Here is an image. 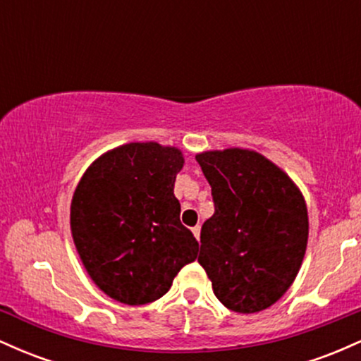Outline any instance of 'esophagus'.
Masks as SVG:
<instances>
[{
    "instance_id": "1",
    "label": "esophagus",
    "mask_w": 361,
    "mask_h": 361,
    "mask_svg": "<svg viewBox=\"0 0 361 361\" xmlns=\"http://www.w3.org/2000/svg\"><path fill=\"white\" fill-rule=\"evenodd\" d=\"M192 233H193V235L197 239H200V226H195L193 229H192Z\"/></svg>"
}]
</instances>
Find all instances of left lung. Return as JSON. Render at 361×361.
<instances>
[{
    "label": "left lung",
    "instance_id": "left-lung-1",
    "mask_svg": "<svg viewBox=\"0 0 361 361\" xmlns=\"http://www.w3.org/2000/svg\"><path fill=\"white\" fill-rule=\"evenodd\" d=\"M195 159L212 186L215 207L202 226L198 263L227 309H268L293 283L304 259V197L287 173L256 151H207Z\"/></svg>",
    "mask_w": 361,
    "mask_h": 361
}]
</instances>
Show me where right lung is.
Listing matches in <instances>:
<instances>
[{"instance_id": "obj_1", "label": "right lung", "mask_w": 361, "mask_h": 361, "mask_svg": "<svg viewBox=\"0 0 361 361\" xmlns=\"http://www.w3.org/2000/svg\"><path fill=\"white\" fill-rule=\"evenodd\" d=\"M176 147L130 142L86 169L71 202V233L91 280L127 305L154 302L197 258L173 193L183 168Z\"/></svg>"}]
</instances>
